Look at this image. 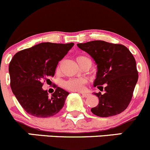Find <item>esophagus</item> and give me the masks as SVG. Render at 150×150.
<instances>
[{
	"label": "esophagus",
	"instance_id": "1",
	"mask_svg": "<svg viewBox=\"0 0 150 150\" xmlns=\"http://www.w3.org/2000/svg\"><path fill=\"white\" fill-rule=\"evenodd\" d=\"M81 94L82 95L83 97H84V98H87V97H89V96H90V94H89V93H81Z\"/></svg>",
	"mask_w": 150,
	"mask_h": 150
}]
</instances>
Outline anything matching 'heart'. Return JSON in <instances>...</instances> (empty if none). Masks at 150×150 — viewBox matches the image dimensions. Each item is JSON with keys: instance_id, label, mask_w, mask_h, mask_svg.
<instances>
[{"instance_id": "heart-1", "label": "heart", "mask_w": 150, "mask_h": 150, "mask_svg": "<svg viewBox=\"0 0 150 150\" xmlns=\"http://www.w3.org/2000/svg\"><path fill=\"white\" fill-rule=\"evenodd\" d=\"M76 60L80 66L86 61L91 63L90 59L85 56H78L76 57ZM86 82H87V80L84 78H72L67 81H65L63 85L66 90H70V91H81L84 89Z\"/></svg>"}]
</instances>
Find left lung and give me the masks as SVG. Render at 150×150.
<instances>
[{
  "label": "left lung",
  "mask_w": 150,
  "mask_h": 150,
  "mask_svg": "<svg viewBox=\"0 0 150 150\" xmlns=\"http://www.w3.org/2000/svg\"><path fill=\"white\" fill-rule=\"evenodd\" d=\"M96 61L98 71L94 86L105 93H95L99 103L92 108L96 116L108 117L119 115L128 106L135 86L138 71L134 57L122 44L104 41H92L77 44Z\"/></svg>",
  "instance_id": "left-lung-1"
}]
</instances>
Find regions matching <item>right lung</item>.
Masks as SVG:
<instances>
[{
  "instance_id": "right-lung-1",
  "label": "right lung",
  "mask_w": 150,
  "mask_h": 150,
  "mask_svg": "<svg viewBox=\"0 0 150 150\" xmlns=\"http://www.w3.org/2000/svg\"><path fill=\"white\" fill-rule=\"evenodd\" d=\"M74 45L44 42L18 52L9 63L10 85L25 112L36 117L46 118L58 113L69 94L60 87L50 97L44 90V81L54 76L59 61Z\"/></svg>"
}]
</instances>
